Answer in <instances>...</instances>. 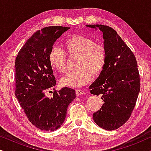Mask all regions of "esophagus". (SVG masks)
Here are the masks:
<instances>
[{
	"label": "esophagus",
	"mask_w": 151,
	"mask_h": 151,
	"mask_svg": "<svg viewBox=\"0 0 151 151\" xmlns=\"http://www.w3.org/2000/svg\"><path fill=\"white\" fill-rule=\"evenodd\" d=\"M76 96H82V95H84V93H85V92H84L83 90L76 89Z\"/></svg>",
	"instance_id": "obj_1"
}]
</instances>
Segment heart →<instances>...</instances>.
Instances as JSON below:
<instances>
[{
  "label": "heart",
  "mask_w": 151,
  "mask_h": 151,
  "mask_svg": "<svg viewBox=\"0 0 151 151\" xmlns=\"http://www.w3.org/2000/svg\"><path fill=\"white\" fill-rule=\"evenodd\" d=\"M63 50L53 47L49 52L48 60L53 70L64 73L67 71V57L77 58L76 71L68 73L61 80L63 86L80 87L88 83L92 76L102 73L106 65V51L104 45L96 43L89 37L73 35L63 43Z\"/></svg>",
  "instance_id": "obj_1"
}]
</instances>
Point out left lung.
<instances>
[{"mask_svg":"<svg viewBox=\"0 0 151 151\" xmlns=\"http://www.w3.org/2000/svg\"><path fill=\"white\" fill-rule=\"evenodd\" d=\"M86 26L102 32L106 51L104 69L89 86L91 94L101 95L104 101L93 118L100 127L113 131L127 122L135 106L140 91L137 63L133 53L113 28L102 24Z\"/></svg>","mask_w":151,"mask_h":151,"instance_id":"8db88e82","label":"left lung"}]
</instances>
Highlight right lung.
I'll return each instance as SVG.
<instances>
[{
    "label": "right lung",
    "mask_w": 151,
    "mask_h": 151,
    "mask_svg": "<svg viewBox=\"0 0 151 151\" xmlns=\"http://www.w3.org/2000/svg\"><path fill=\"white\" fill-rule=\"evenodd\" d=\"M69 29L51 26L37 31L16 58L15 96L30 122L42 131H53L60 127L67 107L76 97L75 90L68 87L55 91L51 98L45 96L56 83L49 63V52L57 39Z\"/></svg>",
    "instance_id": "add662e5"
}]
</instances>
